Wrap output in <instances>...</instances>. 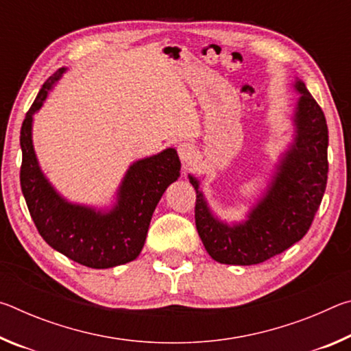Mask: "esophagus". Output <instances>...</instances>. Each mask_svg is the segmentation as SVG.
Listing matches in <instances>:
<instances>
[{"instance_id":"esophagus-1","label":"esophagus","mask_w":351,"mask_h":351,"mask_svg":"<svg viewBox=\"0 0 351 351\" xmlns=\"http://www.w3.org/2000/svg\"><path fill=\"white\" fill-rule=\"evenodd\" d=\"M178 154H180L181 161L184 164H190L195 158V147L189 142H182V144L178 145Z\"/></svg>"}]
</instances>
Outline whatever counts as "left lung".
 Here are the masks:
<instances>
[{"mask_svg": "<svg viewBox=\"0 0 351 351\" xmlns=\"http://www.w3.org/2000/svg\"><path fill=\"white\" fill-rule=\"evenodd\" d=\"M293 90L299 94L291 116L293 139L278 154L268 182L245 218H219L207 203L198 178L189 173L197 190L198 235L218 263L249 266L282 254L304 239L319 209L328 173V128L305 83L295 77Z\"/></svg>", "mask_w": 351, "mask_h": 351, "instance_id": "8db88e82", "label": "left lung"}]
</instances>
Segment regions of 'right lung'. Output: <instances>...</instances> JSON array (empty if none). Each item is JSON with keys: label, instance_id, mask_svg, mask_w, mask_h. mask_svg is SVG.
Listing matches in <instances>:
<instances>
[{"label": "right lung", "instance_id": "add662e5", "mask_svg": "<svg viewBox=\"0 0 351 351\" xmlns=\"http://www.w3.org/2000/svg\"><path fill=\"white\" fill-rule=\"evenodd\" d=\"M68 68L45 82L20 133L21 192L40 235L52 249L94 269L114 268L139 257L153 212L171 182L180 178L181 161L173 147L130 164L108 206L73 203L41 170L34 148V116Z\"/></svg>", "mask_w": 351, "mask_h": 351}]
</instances>
